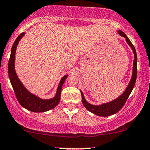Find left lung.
Listing matches in <instances>:
<instances>
[{"instance_id": "8db88e82", "label": "left lung", "mask_w": 150, "mask_h": 150, "mask_svg": "<svg viewBox=\"0 0 150 150\" xmlns=\"http://www.w3.org/2000/svg\"><path fill=\"white\" fill-rule=\"evenodd\" d=\"M117 33L119 35L122 36L126 40L128 46L131 47L132 49L133 53L134 55V64H133V72H132V76H131L130 82L128 83V86L124 91L123 93L116 98L114 100L109 102L107 103H104L100 105H94V104H91L87 102L84 97V95L83 92L81 91V96H82V103L84 105V107L88 110L89 112H92L93 114L96 115L101 116V117H108V116L112 115L117 113L120 109L125 104V102L128 99V96L131 94V91H132L133 88H134V86H135L136 80H137V52H136V49L134 48V45L132 44L128 38L127 37L126 35L121 31V30H117Z\"/></svg>"}]
</instances>
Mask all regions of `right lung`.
<instances>
[{
  "label": "right lung",
  "mask_w": 150,
  "mask_h": 150,
  "mask_svg": "<svg viewBox=\"0 0 150 150\" xmlns=\"http://www.w3.org/2000/svg\"><path fill=\"white\" fill-rule=\"evenodd\" d=\"M25 33H22V34L19 35L12 46L8 66V76H9L11 84L15 94H16V99H17L19 103L21 104V106L24 108L27 109L29 111L34 112H43L52 110L59 103L62 88L63 84L67 78L68 75H64L62 78L61 81L59 83L58 88H57L55 96L51 99H41L39 96L29 91L21 82L19 78H18L16 70H15L14 64L16 48L19 44V42L25 35Z\"/></svg>",
  "instance_id": "1"
}]
</instances>
